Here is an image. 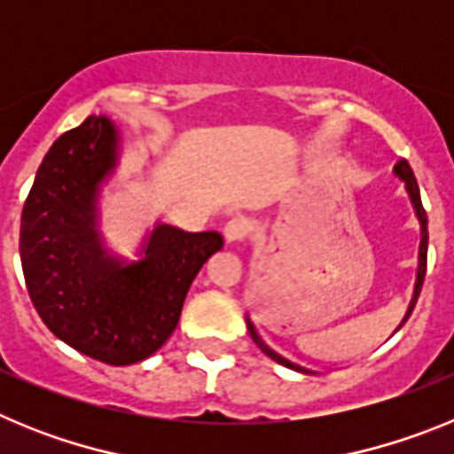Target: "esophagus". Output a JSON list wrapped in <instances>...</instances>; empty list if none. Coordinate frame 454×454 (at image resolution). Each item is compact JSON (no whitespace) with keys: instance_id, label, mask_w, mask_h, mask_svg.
Returning <instances> with one entry per match:
<instances>
[{"instance_id":"obj_1","label":"esophagus","mask_w":454,"mask_h":454,"mask_svg":"<svg viewBox=\"0 0 454 454\" xmlns=\"http://www.w3.org/2000/svg\"><path fill=\"white\" fill-rule=\"evenodd\" d=\"M224 240L227 243H243L246 240V234H247V220L246 218H231L230 223L224 224Z\"/></svg>"}]
</instances>
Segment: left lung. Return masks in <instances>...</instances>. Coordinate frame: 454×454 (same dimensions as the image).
<instances>
[{
	"instance_id": "8db88e82",
	"label": "left lung",
	"mask_w": 454,
	"mask_h": 454,
	"mask_svg": "<svg viewBox=\"0 0 454 454\" xmlns=\"http://www.w3.org/2000/svg\"><path fill=\"white\" fill-rule=\"evenodd\" d=\"M393 175L400 179V182L404 184V191H407V198L409 202H411V207H414V214H416V220H419V227H420V246H419V266H416V282H414V293H411V300H409V307L407 311H404V318L403 323L398 325V330L403 327L404 323H407V318L411 316V311H414L416 307V300H419L420 295V286H423V279H425V266H427V215H425V208H423V202H420V191H419V184H416V177L414 172H411V168H409V163L404 161H398L395 166H393ZM246 323H247V330H250V336L252 340H254L256 346H259V350L263 352L266 356H270L272 362L282 364V366L286 368H293V371H300V372H318L316 368L311 366H304V364L295 362V359H291V356L282 355L279 350H275V348L268 343L266 339H263L262 334H259V330L254 327V323H252L250 316H246ZM395 330V332H398Z\"/></svg>"
}]
</instances>
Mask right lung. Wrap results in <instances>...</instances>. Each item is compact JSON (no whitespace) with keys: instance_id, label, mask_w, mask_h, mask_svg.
Wrapping results in <instances>:
<instances>
[{"instance_id":"add662e5","label":"right lung","mask_w":454,"mask_h":454,"mask_svg":"<svg viewBox=\"0 0 454 454\" xmlns=\"http://www.w3.org/2000/svg\"><path fill=\"white\" fill-rule=\"evenodd\" d=\"M122 136L88 115L45 154L22 208L20 259L31 302L56 339L111 366H129L170 339L192 279L223 247L218 231L154 223L136 259L106 246L102 195Z\"/></svg>"}]
</instances>
